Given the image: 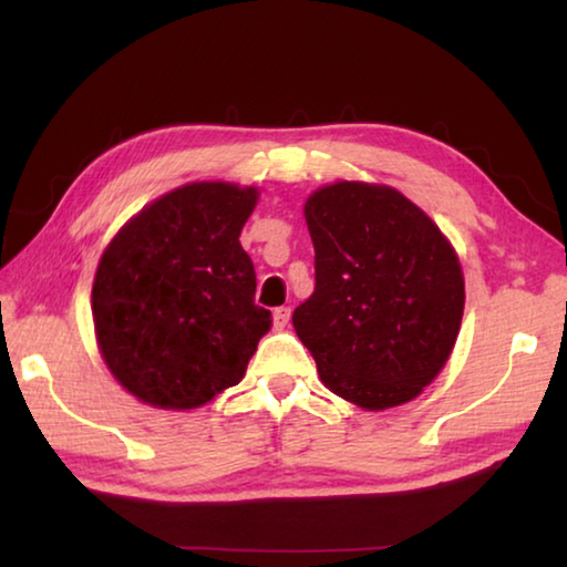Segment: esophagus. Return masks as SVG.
I'll return each instance as SVG.
<instances>
[{
	"mask_svg": "<svg viewBox=\"0 0 567 567\" xmlns=\"http://www.w3.org/2000/svg\"><path fill=\"white\" fill-rule=\"evenodd\" d=\"M272 322L277 330L287 328V322H290V307H277V310L272 312Z\"/></svg>",
	"mask_w": 567,
	"mask_h": 567,
	"instance_id": "34e87169",
	"label": "esophagus"
}]
</instances>
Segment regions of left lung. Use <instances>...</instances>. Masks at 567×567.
I'll return each mask as SVG.
<instances>
[{"label": "left lung", "mask_w": 567, "mask_h": 567, "mask_svg": "<svg viewBox=\"0 0 567 567\" xmlns=\"http://www.w3.org/2000/svg\"><path fill=\"white\" fill-rule=\"evenodd\" d=\"M305 219L315 292L292 324L324 388L364 410L417 398L445 368L463 322L453 245L405 195L368 182L312 192Z\"/></svg>", "instance_id": "1"}]
</instances>
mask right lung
Returning a JSON list of instances; mask_svg holds the SVG:
<instances>
[{"label": "right lung", "instance_id": "1", "mask_svg": "<svg viewBox=\"0 0 567 567\" xmlns=\"http://www.w3.org/2000/svg\"><path fill=\"white\" fill-rule=\"evenodd\" d=\"M255 187L192 182L147 205L104 249L92 318L104 362L147 405L192 410L243 380L270 330L239 233Z\"/></svg>", "mask_w": 567, "mask_h": 567}]
</instances>
